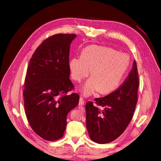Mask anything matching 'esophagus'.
<instances>
[{
	"instance_id": "esophagus-1",
	"label": "esophagus",
	"mask_w": 161,
	"mask_h": 161,
	"mask_svg": "<svg viewBox=\"0 0 161 161\" xmlns=\"http://www.w3.org/2000/svg\"><path fill=\"white\" fill-rule=\"evenodd\" d=\"M85 104V101L83 99V97H80V101H79V103H78V105L80 107V106H83V105Z\"/></svg>"
}]
</instances>
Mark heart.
I'll return each mask as SVG.
<instances>
[{"instance_id": "heart-1", "label": "heart", "mask_w": 161, "mask_h": 161, "mask_svg": "<svg viewBox=\"0 0 161 161\" xmlns=\"http://www.w3.org/2000/svg\"><path fill=\"white\" fill-rule=\"evenodd\" d=\"M130 64L128 55L118 53L106 47L90 46L85 48L81 57H74L69 62L72 78L81 81L91 72L92 76L82 87V93L89 96L97 91L107 94L120 85Z\"/></svg>"}]
</instances>
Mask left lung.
I'll return each mask as SVG.
<instances>
[{"label":"left lung","instance_id":"8db88e82","mask_svg":"<svg viewBox=\"0 0 161 161\" xmlns=\"http://www.w3.org/2000/svg\"><path fill=\"white\" fill-rule=\"evenodd\" d=\"M139 79L137 64L124 82L107 96L85 105L86 126L91 140L99 144L110 142L119 137L132 119L137 103Z\"/></svg>","mask_w":161,"mask_h":161}]
</instances>
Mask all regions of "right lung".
Masks as SVG:
<instances>
[{"label": "right lung", "mask_w": 161, "mask_h": 161, "mask_svg": "<svg viewBox=\"0 0 161 161\" xmlns=\"http://www.w3.org/2000/svg\"><path fill=\"white\" fill-rule=\"evenodd\" d=\"M75 34H56L46 38L30 59L25 78L23 96L27 121L42 139H61L67 114L79 103L69 79L70 44Z\"/></svg>", "instance_id": "obj_1"}]
</instances>
